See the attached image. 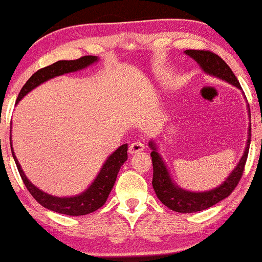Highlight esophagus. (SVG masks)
Here are the masks:
<instances>
[{
  "label": "esophagus",
  "instance_id": "34e87169",
  "mask_svg": "<svg viewBox=\"0 0 262 262\" xmlns=\"http://www.w3.org/2000/svg\"><path fill=\"white\" fill-rule=\"evenodd\" d=\"M144 148H145L144 142L135 141L134 143H131L130 146H128V152L134 155V154H137L139 151H143V150H144Z\"/></svg>",
  "mask_w": 262,
  "mask_h": 262
}]
</instances>
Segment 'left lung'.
<instances>
[{
    "label": "left lung",
    "mask_w": 262,
    "mask_h": 262,
    "mask_svg": "<svg viewBox=\"0 0 262 262\" xmlns=\"http://www.w3.org/2000/svg\"><path fill=\"white\" fill-rule=\"evenodd\" d=\"M185 53H187L189 57L196 60V63L199 64L200 68L205 73L220 77L222 80H225L229 83L234 84L235 87L241 89V84H239L235 74L232 73L228 64L214 52L209 51V50H186ZM250 127H252V125L249 126V137L248 142H247L245 154H243L242 159L239 160L238 164L220 187L211 189L209 192H188L174 185L169 174H168V170L166 166H164L162 159H161L159 152L156 151L155 144L150 142L149 145L152 149L151 154H150L154 168L152 187L155 189L157 198L167 207H169L170 210L177 211V212L180 213H191L209 209V207L213 206L214 204L220 203L221 200L230 195L239 180H241L243 171H245V166L250 145V130H252Z\"/></svg>",
    "instance_id": "obj_1"
}]
</instances>
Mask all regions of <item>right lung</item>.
<instances>
[{"label":"right lung","instance_id":"right-lung-1","mask_svg":"<svg viewBox=\"0 0 262 262\" xmlns=\"http://www.w3.org/2000/svg\"><path fill=\"white\" fill-rule=\"evenodd\" d=\"M96 60H98V57L95 56H83L81 58L74 60H58V62L53 63L51 66L41 68L37 73L32 75L26 83L24 84L19 95H17L16 102H19L27 93H30L37 85L41 84L42 82L53 78L55 76H59V75L83 69V68L91 66L92 63L96 62ZM10 148L13 149L12 139H10ZM12 154L25 186H26V188L31 193L32 196L41 206L51 211H55V212L68 214V216H83V214L94 212V211L100 209L106 203L111 191H112L114 182H116L118 171H119L120 167L123 166L125 161L127 160V144L119 146L106 160L99 175L96 177L94 182L89 186V188L85 189L81 194L70 196V198H67V196L66 198H59V196L50 195L48 193L40 191L34 185H32L30 180L26 178V175L24 174L23 169H21L20 163L17 162L13 150Z\"/></svg>","mask_w":262,"mask_h":262}]
</instances>
